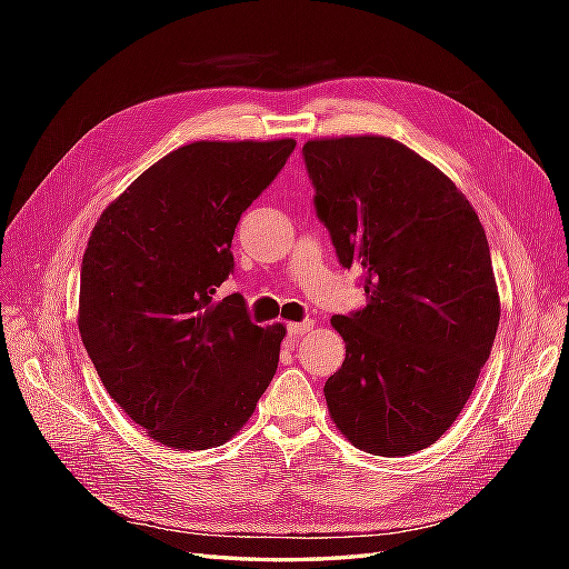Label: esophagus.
<instances>
[{"mask_svg": "<svg viewBox=\"0 0 569 569\" xmlns=\"http://www.w3.org/2000/svg\"><path fill=\"white\" fill-rule=\"evenodd\" d=\"M313 320H303V322H289V327H287V332L291 335V337H303L306 332H311L313 330Z\"/></svg>", "mask_w": 569, "mask_h": 569, "instance_id": "esophagus-1", "label": "esophagus"}]
</instances>
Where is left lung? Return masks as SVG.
I'll use <instances>...</instances> for the list:
<instances>
[{"instance_id":"left-lung-1","label":"left lung","mask_w":569,"mask_h":569,"mask_svg":"<svg viewBox=\"0 0 569 569\" xmlns=\"http://www.w3.org/2000/svg\"><path fill=\"white\" fill-rule=\"evenodd\" d=\"M303 159L368 301L332 316L347 358L325 382L327 408L360 451H422L468 403L501 320L485 228L451 178L391 137H320Z\"/></svg>"}]
</instances>
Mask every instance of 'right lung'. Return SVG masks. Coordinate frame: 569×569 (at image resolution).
I'll list each match as a JSON object with an SVG mask.
<instances>
[{
    "label": "right lung",
    "instance_id": "obj_1",
    "mask_svg": "<svg viewBox=\"0 0 569 569\" xmlns=\"http://www.w3.org/2000/svg\"><path fill=\"white\" fill-rule=\"evenodd\" d=\"M295 140L192 142L147 168L99 216L80 268L78 327L111 399L168 449L206 451L253 416L280 360L282 322L239 295L234 228Z\"/></svg>",
    "mask_w": 569,
    "mask_h": 569
}]
</instances>
